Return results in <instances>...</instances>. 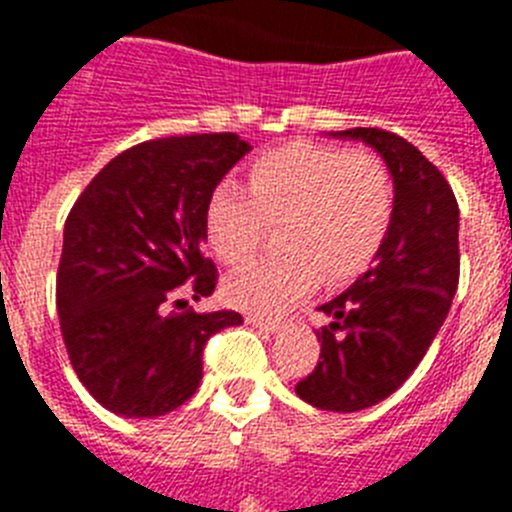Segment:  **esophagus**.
I'll return each mask as SVG.
<instances>
[{"label": "esophagus", "instance_id": "esophagus-1", "mask_svg": "<svg viewBox=\"0 0 512 512\" xmlns=\"http://www.w3.org/2000/svg\"><path fill=\"white\" fill-rule=\"evenodd\" d=\"M246 323L253 325V328L264 330V333H277V330H282V320H266V318H259V315H246Z\"/></svg>", "mask_w": 512, "mask_h": 512}]
</instances>
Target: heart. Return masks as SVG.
I'll return each mask as SVG.
<instances>
[{
  "instance_id": "1",
  "label": "heart",
  "mask_w": 512,
  "mask_h": 512,
  "mask_svg": "<svg viewBox=\"0 0 512 512\" xmlns=\"http://www.w3.org/2000/svg\"><path fill=\"white\" fill-rule=\"evenodd\" d=\"M395 217V184L374 153L287 143L248 169V187L220 184L205 205V238L228 266L259 251L266 223L279 225L277 259L238 271L225 300L251 312H282L318 284L359 277L382 251Z\"/></svg>"
}]
</instances>
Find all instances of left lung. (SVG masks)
I'll list each match as a JSON object with an SVG mask.
<instances>
[{"mask_svg":"<svg viewBox=\"0 0 512 512\" xmlns=\"http://www.w3.org/2000/svg\"><path fill=\"white\" fill-rule=\"evenodd\" d=\"M333 138L372 146L392 174L395 217L374 266L320 305V361L297 395L312 408L356 413L415 372L449 315L459 284V205L441 171L405 138L351 128Z\"/></svg>","mask_w":512,"mask_h":512,"instance_id":"left-lung-1","label":"left lung"}]
</instances>
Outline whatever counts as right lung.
I'll list each match as a JSON object with an SVG mask.
<instances>
[{"label": "right lung", "instance_id": "1", "mask_svg": "<svg viewBox=\"0 0 512 512\" xmlns=\"http://www.w3.org/2000/svg\"><path fill=\"white\" fill-rule=\"evenodd\" d=\"M248 151L235 133L146 140L112 158L71 207L58 320L76 377L115 415L156 418L184 405L212 333L243 323L233 310L194 312L182 292H215L205 205Z\"/></svg>", "mask_w": 512, "mask_h": 512}]
</instances>
